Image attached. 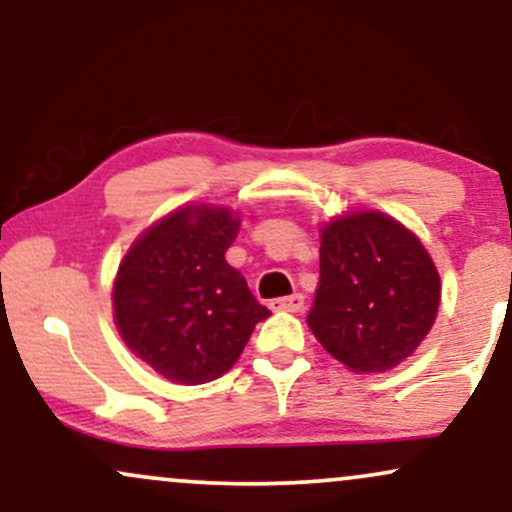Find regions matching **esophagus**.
Instances as JSON below:
<instances>
[{"label": "esophagus", "mask_w": 512, "mask_h": 512, "mask_svg": "<svg viewBox=\"0 0 512 512\" xmlns=\"http://www.w3.org/2000/svg\"><path fill=\"white\" fill-rule=\"evenodd\" d=\"M303 305H305L303 293H293V296H286V298H274V301L269 303V308L281 310V313H301Z\"/></svg>", "instance_id": "1"}]
</instances>
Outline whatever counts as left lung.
Returning a JSON list of instances; mask_svg holds the SVG:
<instances>
[{"label": "left lung", "mask_w": 512, "mask_h": 512, "mask_svg": "<svg viewBox=\"0 0 512 512\" xmlns=\"http://www.w3.org/2000/svg\"><path fill=\"white\" fill-rule=\"evenodd\" d=\"M440 276L421 240L383 211H349L320 231L308 327L354 373H385L436 322Z\"/></svg>", "instance_id": "obj_1"}]
</instances>
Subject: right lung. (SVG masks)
Instances as JSON below:
<instances>
[{"mask_svg":"<svg viewBox=\"0 0 512 512\" xmlns=\"http://www.w3.org/2000/svg\"><path fill=\"white\" fill-rule=\"evenodd\" d=\"M238 228V214L228 207H180L146 228L117 269V332L170 383L221 378L269 315L226 262Z\"/></svg>","mask_w":512,"mask_h":512,"instance_id":"add662e5","label":"right lung"}]
</instances>
